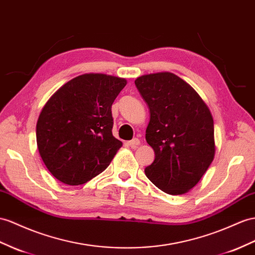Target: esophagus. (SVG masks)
I'll return each mask as SVG.
<instances>
[{"label": "esophagus", "mask_w": 255, "mask_h": 255, "mask_svg": "<svg viewBox=\"0 0 255 255\" xmlns=\"http://www.w3.org/2000/svg\"><path fill=\"white\" fill-rule=\"evenodd\" d=\"M127 144H128L129 146H131L132 148H135L136 146H138V145L140 144V140H139L138 138H134V139H132V140L128 141Z\"/></svg>", "instance_id": "34e87169"}]
</instances>
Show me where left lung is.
<instances>
[{
  "label": "left lung",
  "instance_id": "8db88e82",
  "mask_svg": "<svg viewBox=\"0 0 255 255\" xmlns=\"http://www.w3.org/2000/svg\"><path fill=\"white\" fill-rule=\"evenodd\" d=\"M134 84L151 114L145 139L155 159L145 168L146 177L167 194H185L214 158L210 110L191 85L170 72L142 75Z\"/></svg>",
  "mask_w": 255,
  "mask_h": 255
}]
</instances>
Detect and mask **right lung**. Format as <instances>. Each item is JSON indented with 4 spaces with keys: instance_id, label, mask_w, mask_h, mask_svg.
I'll use <instances>...</instances> for the list:
<instances>
[{
    "instance_id": "obj_1",
    "label": "right lung",
    "mask_w": 255,
    "mask_h": 255,
    "mask_svg": "<svg viewBox=\"0 0 255 255\" xmlns=\"http://www.w3.org/2000/svg\"><path fill=\"white\" fill-rule=\"evenodd\" d=\"M125 78L83 74L49 98L38 116L36 143L49 172L80 185L106 170L123 143L113 136L112 104Z\"/></svg>"
}]
</instances>
